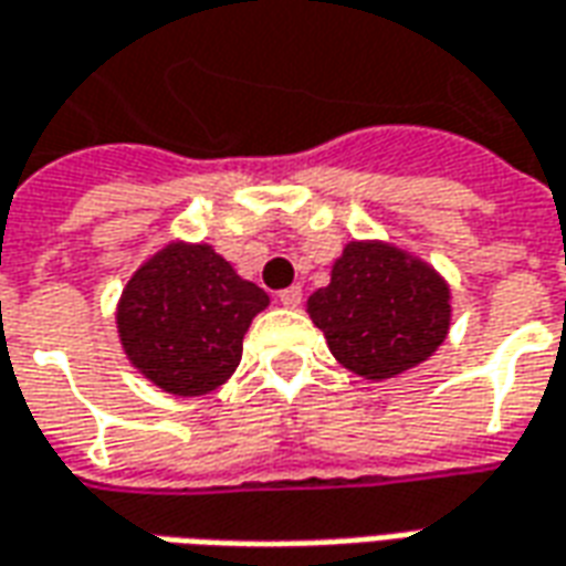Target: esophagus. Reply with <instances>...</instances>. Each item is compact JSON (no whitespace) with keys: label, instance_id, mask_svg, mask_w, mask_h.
Wrapping results in <instances>:
<instances>
[{"label":"esophagus","instance_id":"34e87169","mask_svg":"<svg viewBox=\"0 0 566 566\" xmlns=\"http://www.w3.org/2000/svg\"><path fill=\"white\" fill-rule=\"evenodd\" d=\"M279 303L282 306H287V310H294V306H300L303 303V291L300 287H284V291H279Z\"/></svg>","mask_w":566,"mask_h":566}]
</instances>
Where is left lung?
<instances>
[{
	"mask_svg": "<svg viewBox=\"0 0 566 566\" xmlns=\"http://www.w3.org/2000/svg\"><path fill=\"white\" fill-rule=\"evenodd\" d=\"M450 291L426 263L392 244L352 242L331 284L310 296V315L339 365L389 379L426 361L448 337Z\"/></svg>",
	"mask_w": 566,
	"mask_h": 566,
	"instance_id": "obj_1",
	"label": "left lung"
}]
</instances>
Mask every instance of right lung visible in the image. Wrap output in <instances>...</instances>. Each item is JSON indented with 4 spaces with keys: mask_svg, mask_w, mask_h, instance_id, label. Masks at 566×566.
Returning a JSON list of instances; mask_svg holds the SVG:
<instances>
[{
    "mask_svg": "<svg viewBox=\"0 0 566 566\" xmlns=\"http://www.w3.org/2000/svg\"><path fill=\"white\" fill-rule=\"evenodd\" d=\"M266 303L214 248L168 244L125 287L118 337L159 389L205 395L239 367L248 324Z\"/></svg>",
    "mask_w": 566,
    "mask_h": 566,
    "instance_id": "add662e5",
    "label": "right lung"
}]
</instances>
